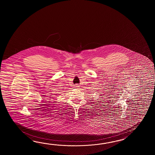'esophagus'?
Returning <instances> with one entry per match:
<instances>
[{
  "mask_svg": "<svg viewBox=\"0 0 155 155\" xmlns=\"http://www.w3.org/2000/svg\"><path fill=\"white\" fill-rule=\"evenodd\" d=\"M79 85H77V84H76V85H75V88H76V89H78V88H79Z\"/></svg>",
  "mask_w": 155,
  "mask_h": 155,
  "instance_id": "34e87169",
  "label": "esophagus"
}]
</instances>
